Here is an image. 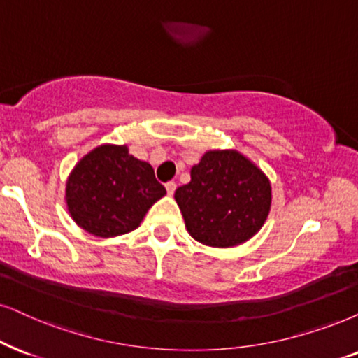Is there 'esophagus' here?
I'll list each match as a JSON object with an SVG mask.
<instances>
[{"mask_svg":"<svg viewBox=\"0 0 358 358\" xmlns=\"http://www.w3.org/2000/svg\"><path fill=\"white\" fill-rule=\"evenodd\" d=\"M165 188H166V193L170 194H173L175 193V189H176V183L175 182H169V183H165Z\"/></svg>","mask_w":358,"mask_h":358,"instance_id":"obj_1","label":"esophagus"}]
</instances>
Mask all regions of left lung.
<instances>
[{
	"instance_id": "1",
	"label": "left lung",
	"mask_w": 358,
	"mask_h": 358,
	"mask_svg": "<svg viewBox=\"0 0 358 358\" xmlns=\"http://www.w3.org/2000/svg\"><path fill=\"white\" fill-rule=\"evenodd\" d=\"M175 201L187 231L211 248H234L264 226L273 189L268 175L236 148L208 150L189 170Z\"/></svg>"
}]
</instances>
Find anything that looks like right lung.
I'll list each match as a JSON object with an SVG mask.
<instances>
[{
    "mask_svg": "<svg viewBox=\"0 0 358 358\" xmlns=\"http://www.w3.org/2000/svg\"><path fill=\"white\" fill-rule=\"evenodd\" d=\"M165 194L150 164L130 155L127 145L102 143L72 169L64 198L79 228L97 238H114L137 229Z\"/></svg>",
    "mask_w": 358,
    "mask_h": 358,
    "instance_id": "add662e5",
    "label": "right lung"
}]
</instances>
